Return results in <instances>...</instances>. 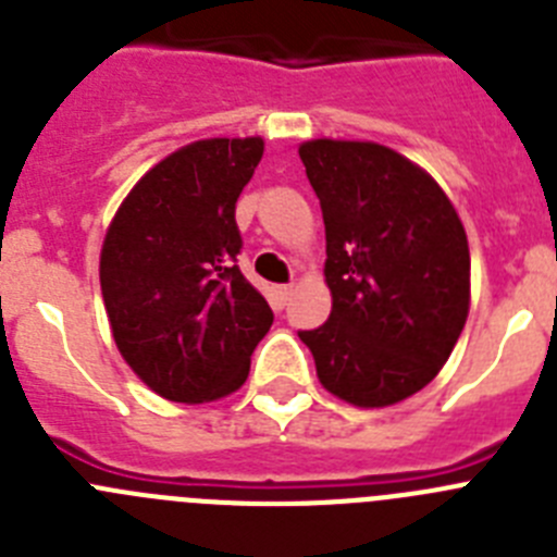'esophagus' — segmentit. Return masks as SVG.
<instances>
[{"instance_id":"esophagus-1","label":"esophagus","mask_w":557,"mask_h":557,"mask_svg":"<svg viewBox=\"0 0 557 557\" xmlns=\"http://www.w3.org/2000/svg\"><path fill=\"white\" fill-rule=\"evenodd\" d=\"M293 293H295L293 284H282V287H275V301H278L284 307V304H287L289 298H293Z\"/></svg>"}]
</instances>
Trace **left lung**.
Returning a JSON list of instances; mask_svg holds the SVG:
<instances>
[{"label": "left lung", "instance_id": "1", "mask_svg": "<svg viewBox=\"0 0 557 557\" xmlns=\"http://www.w3.org/2000/svg\"><path fill=\"white\" fill-rule=\"evenodd\" d=\"M326 225L332 314L298 332L318 379L346 405L410 398L446 366L471 304L460 214L424 166L376 141L298 147Z\"/></svg>", "mask_w": 557, "mask_h": 557}]
</instances>
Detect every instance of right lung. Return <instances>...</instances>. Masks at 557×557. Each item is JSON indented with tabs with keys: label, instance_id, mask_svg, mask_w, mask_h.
Here are the masks:
<instances>
[{
	"label": "right lung",
	"instance_id": "right-lung-1",
	"mask_svg": "<svg viewBox=\"0 0 557 557\" xmlns=\"http://www.w3.org/2000/svg\"><path fill=\"white\" fill-rule=\"evenodd\" d=\"M262 152V136L184 145L136 181L108 225L100 287L113 343L161 398L231 396L270 332L264 295L234 264L236 198Z\"/></svg>",
	"mask_w": 557,
	"mask_h": 557
}]
</instances>
